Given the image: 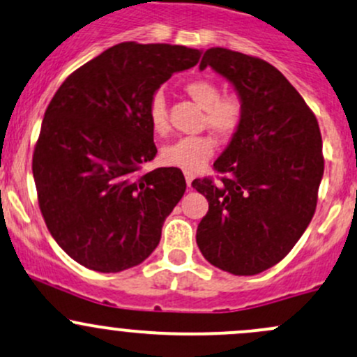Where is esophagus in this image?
<instances>
[{"instance_id":"1","label":"esophagus","mask_w":357,"mask_h":357,"mask_svg":"<svg viewBox=\"0 0 357 357\" xmlns=\"http://www.w3.org/2000/svg\"><path fill=\"white\" fill-rule=\"evenodd\" d=\"M185 178H186V185H188V188H191V181H193V172L185 171Z\"/></svg>"}]
</instances>
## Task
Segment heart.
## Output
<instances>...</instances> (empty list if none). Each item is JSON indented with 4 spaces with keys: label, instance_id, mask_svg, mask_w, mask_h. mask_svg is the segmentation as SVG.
Wrapping results in <instances>:
<instances>
[{
    "label": "heart",
    "instance_id": "obj_1",
    "mask_svg": "<svg viewBox=\"0 0 357 357\" xmlns=\"http://www.w3.org/2000/svg\"><path fill=\"white\" fill-rule=\"evenodd\" d=\"M186 93L205 109V125L215 133L229 137L239 128L243 121V102L236 96L220 97V89L207 78H198L186 84ZM149 123L157 135H166L169 130L167 106L162 93H155L149 104ZM215 142L208 135L181 137L171 142L160 152L164 164L195 172L205 166L212 157Z\"/></svg>",
    "mask_w": 357,
    "mask_h": 357
}]
</instances>
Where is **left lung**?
Listing matches in <instances>:
<instances>
[{
  "instance_id": "left-lung-1",
  "label": "left lung",
  "mask_w": 357,
  "mask_h": 357,
  "mask_svg": "<svg viewBox=\"0 0 357 357\" xmlns=\"http://www.w3.org/2000/svg\"><path fill=\"white\" fill-rule=\"evenodd\" d=\"M222 75L243 102V121L213 162L227 174L191 183L208 202L197 245L213 267L255 275L279 264L317 208L324 176L321 135L313 111L275 66L210 47L200 70Z\"/></svg>"
}]
</instances>
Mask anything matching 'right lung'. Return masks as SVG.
Returning a JSON list of instances; mask_svg holds the SVG:
<instances>
[{
    "label": "right lung",
    "mask_w": 357,
    "mask_h": 357,
    "mask_svg": "<svg viewBox=\"0 0 357 357\" xmlns=\"http://www.w3.org/2000/svg\"><path fill=\"white\" fill-rule=\"evenodd\" d=\"M200 56L171 44H116L52 97L33 150V181L51 236L84 267L121 272L159 245L186 181L178 167L140 174L157 153L149 104Z\"/></svg>",
    "instance_id": "add662e5"
}]
</instances>
